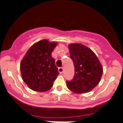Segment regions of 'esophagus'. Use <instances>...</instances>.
Instances as JSON below:
<instances>
[{"label": "esophagus", "mask_w": 123, "mask_h": 123, "mask_svg": "<svg viewBox=\"0 0 123 123\" xmlns=\"http://www.w3.org/2000/svg\"><path fill=\"white\" fill-rule=\"evenodd\" d=\"M58 71H59V72L60 73V74H62V73L63 72V71H64V68H63V67H59V68H58Z\"/></svg>", "instance_id": "obj_1"}]
</instances>
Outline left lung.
Here are the masks:
<instances>
[{
    "label": "left lung",
    "instance_id": "1",
    "mask_svg": "<svg viewBox=\"0 0 123 123\" xmlns=\"http://www.w3.org/2000/svg\"><path fill=\"white\" fill-rule=\"evenodd\" d=\"M68 49L75 75L72 80L66 81L67 88L76 94L88 92L100 82L103 74L102 64L94 53L82 44H70Z\"/></svg>",
    "mask_w": 123,
    "mask_h": 123
}]
</instances>
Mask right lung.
<instances>
[{
	"mask_svg": "<svg viewBox=\"0 0 123 123\" xmlns=\"http://www.w3.org/2000/svg\"><path fill=\"white\" fill-rule=\"evenodd\" d=\"M57 45L46 39L38 41L30 47L20 63L22 78L34 91L49 90L59 74L51 53Z\"/></svg>",
	"mask_w": 123,
	"mask_h": 123,
	"instance_id": "1",
	"label": "right lung"
}]
</instances>
